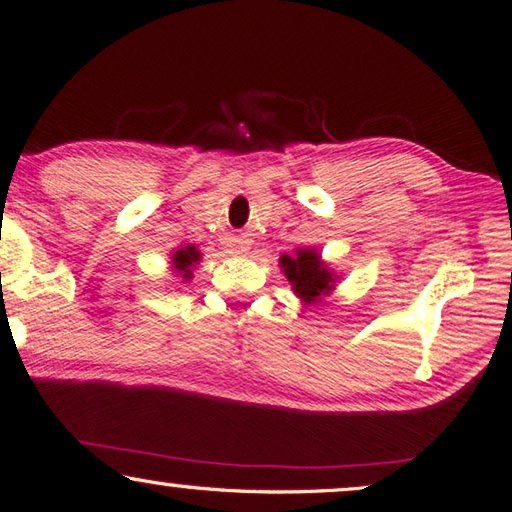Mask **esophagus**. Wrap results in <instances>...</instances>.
I'll list each match as a JSON object with an SVG mask.
<instances>
[{
	"mask_svg": "<svg viewBox=\"0 0 512 512\" xmlns=\"http://www.w3.org/2000/svg\"><path fill=\"white\" fill-rule=\"evenodd\" d=\"M236 243H238V245H229V247H231V252H234V254H243V252H247V247H245V245H240V240H236Z\"/></svg>",
	"mask_w": 512,
	"mask_h": 512,
	"instance_id": "esophagus-1",
	"label": "esophagus"
}]
</instances>
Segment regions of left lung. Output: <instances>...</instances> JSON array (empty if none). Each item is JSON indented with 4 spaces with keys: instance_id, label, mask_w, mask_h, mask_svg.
<instances>
[{
    "instance_id": "8db88e82",
    "label": "left lung",
    "mask_w": 512,
    "mask_h": 512,
    "mask_svg": "<svg viewBox=\"0 0 512 512\" xmlns=\"http://www.w3.org/2000/svg\"><path fill=\"white\" fill-rule=\"evenodd\" d=\"M281 269L305 305L321 301V296L330 294L336 283V274L323 263L316 249H296L294 256L283 254Z\"/></svg>"
}]
</instances>
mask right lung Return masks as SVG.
<instances>
[{"label":"right lung","instance_id":"right-lung-1","mask_svg":"<svg viewBox=\"0 0 512 512\" xmlns=\"http://www.w3.org/2000/svg\"><path fill=\"white\" fill-rule=\"evenodd\" d=\"M200 249H196L194 245H187V247H180V249H176V252H173V256H171V267L176 269V274L178 276H182L185 278V281H189L191 276V267H194L198 260H200Z\"/></svg>","mask_w":512,"mask_h":512}]
</instances>
